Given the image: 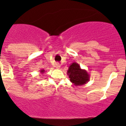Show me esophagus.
Segmentation results:
<instances>
[{"label": "esophagus", "instance_id": "obj_1", "mask_svg": "<svg viewBox=\"0 0 126 126\" xmlns=\"http://www.w3.org/2000/svg\"><path fill=\"white\" fill-rule=\"evenodd\" d=\"M60 67V64L59 63H57V64H55V67L57 69H59Z\"/></svg>", "mask_w": 126, "mask_h": 126}]
</instances>
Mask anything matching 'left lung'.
<instances>
[{
	"instance_id": "left-lung-1",
	"label": "left lung",
	"mask_w": 126,
	"mask_h": 126,
	"mask_svg": "<svg viewBox=\"0 0 126 126\" xmlns=\"http://www.w3.org/2000/svg\"><path fill=\"white\" fill-rule=\"evenodd\" d=\"M67 74L69 80L75 86L84 85L89 81V74L85 69L81 68L76 62H74L69 66Z\"/></svg>"
}]
</instances>
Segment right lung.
<instances>
[{"label":"right lung","instance_id":"add662e5","mask_svg":"<svg viewBox=\"0 0 126 126\" xmlns=\"http://www.w3.org/2000/svg\"><path fill=\"white\" fill-rule=\"evenodd\" d=\"M45 72V71L44 69H42V70H41V71H40V73H42V74H43Z\"/></svg>","mask_w":126,"mask_h":126}]
</instances>
